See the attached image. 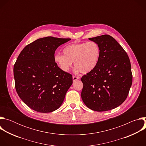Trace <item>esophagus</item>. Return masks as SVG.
<instances>
[{
	"label": "esophagus",
	"instance_id": "esophagus-1",
	"mask_svg": "<svg viewBox=\"0 0 146 146\" xmlns=\"http://www.w3.org/2000/svg\"><path fill=\"white\" fill-rule=\"evenodd\" d=\"M78 79H79L78 77H76V76H73V81H76L77 80H78Z\"/></svg>",
	"mask_w": 146,
	"mask_h": 146
}]
</instances>
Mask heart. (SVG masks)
<instances>
[{
    "mask_svg": "<svg viewBox=\"0 0 146 146\" xmlns=\"http://www.w3.org/2000/svg\"><path fill=\"white\" fill-rule=\"evenodd\" d=\"M64 55L56 54L54 59L61 70L68 72L74 62L76 72L88 73L94 70L98 65L100 50L94 41L81 43H73L66 46Z\"/></svg>",
    "mask_w": 146,
    "mask_h": 146,
    "instance_id": "1",
    "label": "heart"
}]
</instances>
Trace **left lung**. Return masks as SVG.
Masks as SVG:
<instances>
[{
    "label": "left lung",
    "instance_id": "8db88e82",
    "mask_svg": "<svg viewBox=\"0 0 146 146\" xmlns=\"http://www.w3.org/2000/svg\"><path fill=\"white\" fill-rule=\"evenodd\" d=\"M100 50L98 65L81 78V96L90 109L105 111L117 108L127 99L132 84L129 58L123 48L111 36L90 38Z\"/></svg>",
    "mask_w": 146,
    "mask_h": 146
}]
</instances>
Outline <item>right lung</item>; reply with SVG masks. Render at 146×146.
I'll return each mask as SVG.
<instances>
[{
  "instance_id": "1",
  "label": "right lung",
  "mask_w": 146,
  "mask_h": 146,
  "mask_svg": "<svg viewBox=\"0 0 146 146\" xmlns=\"http://www.w3.org/2000/svg\"><path fill=\"white\" fill-rule=\"evenodd\" d=\"M70 38L46 37L27 45L14 66L17 92L26 105L40 113L57 110L73 83L72 76L55 62V50Z\"/></svg>"
}]
</instances>
